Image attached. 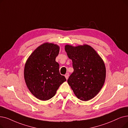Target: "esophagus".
Wrapping results in <instances>:
<instances>
[{
  "label": "esophagus",
  "mask_w": 128,
  "mask_h": 128,
  "mask_svg": "<svg viewBox=\"0 0 128 128\" xmlns=\"http://www.w3.org/2000/svg\"><path fill=\"white\" fill-rule=\"evenodd\" d=\"M68 76H69V74H68V73H66V74L65 75V78H66V80H68Z\"/></svg>",
  "instance_id": "obj_1"
}]
</instances>
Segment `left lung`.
Wrapping results in <instances>:
<instances>
[{
    "mask_svg": "<svg viewBox=\"0 0 128 128\" xmlns=\"http://www.w3.org/2000/svg\"><path fill=\"white\" fill-rule=\"evenodd\" d=\"M65 50L72 60L74 68L68 84L79 99L90 100L100 91L104 83L106 69L104 60L87 44L76 46L66 44Z\"/></svg>",
    "mask_w": 128,
    "mask_h": 128,
    "instance_id": "obj_1",
    "label": "left lung"
}]
</instances>
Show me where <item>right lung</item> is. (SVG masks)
Instances as JSON below:
<instances>
[{
	"instance_id": "obj_1",
	"label": "right lung",
	"mask_w": 128,
	"mask_h": 128,
	"mask_svg": "<svg viewBox=\"0 0 128 128\" xmlns=\"http://www.w3.org/2000/svg\"><path fill=\"white\" fill-rule=\"evenodd\" d=\"M60 51L56 44L46 42L38 46L27 59L24 68L26 85L32 95L45 101L52 98L66 80L55 61Z\"/></svg>"
}]
</instances>
